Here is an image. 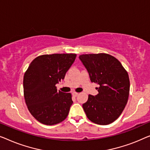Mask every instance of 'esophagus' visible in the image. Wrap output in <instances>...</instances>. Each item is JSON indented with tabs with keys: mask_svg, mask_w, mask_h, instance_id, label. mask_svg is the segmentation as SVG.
<instances>
[{
	"mask_svg": "<svg viewBox=\"0 0 150 150\" xmlns=\"http://www.w3.org/2000/svg\"><path fill=\"white\" fill-rule=\"evenodd\" d=\"M72 94H73V96H77L78 95V93H77V92H73V93H72Z\"/></svg>",
	"mask_w": 150,
	"mask_h": 150,
	"instance_id": "esophagus-1",
	"label": "esophagus"
}]
</instances>
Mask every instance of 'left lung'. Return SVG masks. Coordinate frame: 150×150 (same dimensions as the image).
Listing matches in <instances>:
<instances>
[{"mask_svg": "<svg viewBox=\"0 0 150 150\" xmlns=\"http://www.w3.org/2000/svg\"><path fill=\"white\" fill-rule=\"evenodd\" d=\"M79 60L91 82L99 86L98 94L89 95L83 110L90 121L107 125L117 120L127 103L130 91L128 73L120 61L107 54H83Z\"/></svg>", "mask_w": 150, "mask_h": 150, "instance_id": "left-lung-1", "label": "left lung"}]
</instances>
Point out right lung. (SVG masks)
Returning <instances> with one entry per match:
<instances>
[{
    "label": "right lung",
    "mask_w": 150,
    "mask_h": 150,
    "mask_svg": "<svg viewBox=\"0 0 150 150\" xmlns=\"http://www.w3.org/2000/svg\"><path fill=\"white\" fill-rule=\"evenodd\" d=\"M76 56L74 54L40 56L25 73V101L30 113L41 123L54 125L68 116L73 103L71 94L58 91L56 85L64 79Z\"/></svg>",
    "instance_id": "obj_1"
}]
</instances>
